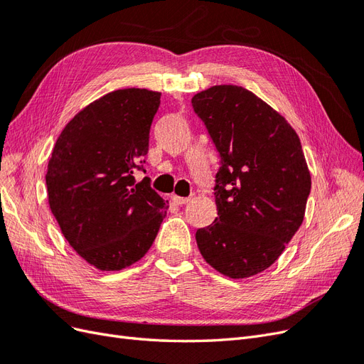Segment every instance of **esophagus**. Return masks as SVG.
<instances>
[{
    "mask_svg": "<svg viewBox=\"0 0 364 364\" xmlns=\"http://www.w3.org/2000/svg\"><path fill=\"white\" fill-rule=\"evenodd\" d=\"M171 199H173V202H174L176 205H185V203H188V202L193 199V196H190V197H181V196L173 194Z\"/></svg>",
    "mask_w": 364,
    "mask_h": 364,
    "instance_id": "esophagus-1",
    "label": "esophagus"
}]
</instances>
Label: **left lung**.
Instances as JSON below:
<instances>
[{
    "label": "left lung",
    "mask_w": 364,
    "mask_h": 364,
    "mask_svg": "<svg viewBox=\"0 0 364 364\" xmlns=\"http://www.w3.org/2000/svg\"><path fill=\"white\" fill-rule=\"evenodd\" d=\"M194 112L220 155L217 217L197 229L205 261L241 279L270 267L302 225L311 176L301 139L266 102L235 85L196 94Z\"/></svg>",
    "instance_id": "8db88e82"
}]
</instances>
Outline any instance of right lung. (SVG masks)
Returning a JSON list of instances; mask_svg holds the SVG:
<instances>
[{"instance_id":"1","label":"right lung","mask_w":364,"mask_h":364,"mask_svg":"<svg viewBox=\"0 0 364 364\" xmlns=\"http://www.w3.org/2000/svg\"><path fill=\"white\" fill-rule=\"evenodd\" d=\"M161 94L139 87L98 98L62 130L46 176L48 203L63 237L100 270L139 261L155 241L167 200L144 170L151 121Z\"/></svg>"}]
</instances>
